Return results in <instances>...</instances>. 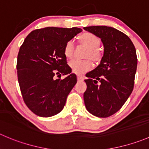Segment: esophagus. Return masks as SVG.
Returning <instances> with one entry per match:
<instances>
[{
	"label": "esophagus",
	"mask_w": 149,
	"mask_h": 149,
	"mask_svg": "<svg viewBox=\"0 0 149 149\" xmlns=\"http://www.w3.org/2000/svg\"><path fill=\"white\" fill-rule=\"evenodd\" d=\"M84 79V78L83 76H77L78 81H83Z\"/></svg>",
	"instance_id": "obj_1"
}]
</instances>
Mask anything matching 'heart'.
I'll return each instance as SVG.
<instances>
[{
	"label": "heart",
	"mask_w": 149,
	"mask_h": 149,
	"mask_svg": "<svg viewBox=\"0 0 149 149\" xmlns=\"http://www.w3.org/2000/svg\"><path fill=\"white\" fill-rule=\"evenodd\" d=\"M79 40L81 44L89 48V52L87 53V57L95 62H99L102 58V52L98 48L100 45V38L90 32H85L81 34L79 37ZM73 50H74V44L72 41H68L65 44L63 48V53L66 58L71 59L73 57ZM70 66L73 72L77 74L82 73L90 70L93 68V63L92 60H74L70 62Z\"/></svg>",
	"instance_id": "b5f03b06"
}]
</instances>
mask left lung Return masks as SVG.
I'll use <instances>...</instances> for the list:
<instances>
[{
  "instance_id": "1",
  "label": "left lung",
  "mask_w": 149,
  "mask_h": 149,
  "mask_svg": "<svg viewBox=\"0 0 149 149\" xmlns=\"http://www.w3.org/2000/svg\"><path fill=\"white\" fill-rule=\"evenodd\" d=\"M85 30L98 36L104 45L100 64L86 73L85 106L89 113L105 118L116 113L132 93L138 59L130 38L107 26H90ZM99 80L100 84H97Z\"/></svg>"
}]
</instances>
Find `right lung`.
I'll return each mask as SVG.
<instances>
[{
	"instance_id": "1",
	"label": "right lung",
	"mask_w": 149,
	"mask_h": 149,
	"mask_svg": "<svg viewBox=\"0 0 149 149\" xmlns=\"http://www.w3.org/2000/svg\"><path fill=\"white\" fill-rule=\"evenodd\" d=\"M81 30L78 27L37 29L29 33L20 47L17 63L19 84L24 103L35 114L49 117L64 108L77 79L70 74L71 68L63 48ZM60 73L68 76L54 79V76Z\"/></svg>"
}]
</instances>
